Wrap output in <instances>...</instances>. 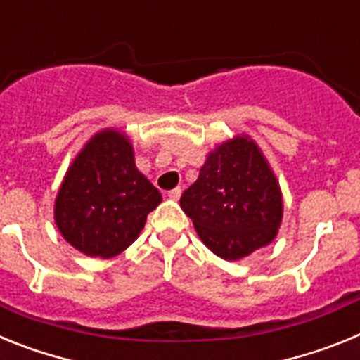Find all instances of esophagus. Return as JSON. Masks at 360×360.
I'll return each instance as SVG.
<instances>
[{"instance_id":"1","label":"esophagus","mask_w":360,"mask_h":360,"mask_svg":"<svg viewBox=\"0 0 360 360\" xmlns=\"http://www.w3.org/2000/svg\"><path fill=\"white\" fill-rule=\"evenodd\" d=\"M167 196H169L171 200H178L182 196V189H180V187H174V189H171L169 193H167Z\"/></svg>"}]
</instances>
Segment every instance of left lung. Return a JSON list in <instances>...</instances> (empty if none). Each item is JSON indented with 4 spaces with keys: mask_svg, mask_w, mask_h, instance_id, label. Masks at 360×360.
Wrapping results in <instances>:
<instances>
[{
    "mask_svg": "<svg viewBox=\"0 0 360 360\" xmlns=\"http://www.w3.org/2000/svg\"><path fill=\"white\" fill-rule=\"evenodd\" d=\"M180 207L207 249L236 262L274 240L283 196L262 149L238 135L209 153L198 180L184 191Z\"/></svg>",
    "mask_w": 360,
    "mask_h": 360,
    "instance_id": "left-lung-1",
    "label": "left lung"
}]
</instances>
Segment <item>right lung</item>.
<instances>
[{"mask_svg":"<svg viewBox=\"0 0 360 360\" xmlns=\"http://www.w3.org/2000/svg\"><path fill=\"white\" fill-rule=\"evenodd\" d=\"M160 202L157 187L136 169L128 136L103 129L66 171L53 216L72 247L86 256L113 257L139 238Z\"/></svg>","mask_w":360,"mask_h":360,"instance_id":"add662e5","label":"right lung"}]
</instances>
